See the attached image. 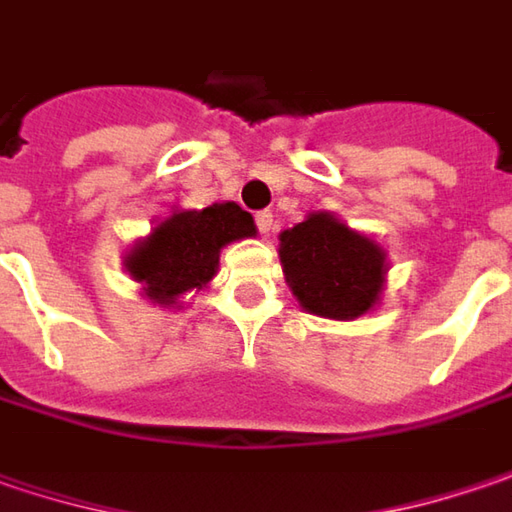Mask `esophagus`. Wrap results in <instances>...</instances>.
<instances>
[{"mask_svg":"<svg viewBox=\"0 0 512 512\" xmlns=\"http://www.w3.org/2000/svg\"><path fill=\"white\" fill-rule=\"evenodd\" d=\"M255 223H257V232L263 234V237H269V232L275 229V220H272V212H257L255 214Z\"/></svg>","mask_w":512,"mask_h":512,"instance_id":"esophagus-1","label":"esophagus"}]
</instances>
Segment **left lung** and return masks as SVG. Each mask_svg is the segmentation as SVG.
Segmentation results:
<instances>
[{"label": "left lung", "mask_w": 512, "mask_h": 512, "mask_svg": "<svg viewBox=\"0 0 512 512\" xmlns=\"http://www.w3.org/2000/svg\"><path fill=\"white\" fill-rule=\"evenodd\" d=\"M278 255L292 295L312 315L355 321L381 300L387 252L335 214L312 212L280 232Z\"/></svg>", "instance_id": "obj_1"}]
</instances>
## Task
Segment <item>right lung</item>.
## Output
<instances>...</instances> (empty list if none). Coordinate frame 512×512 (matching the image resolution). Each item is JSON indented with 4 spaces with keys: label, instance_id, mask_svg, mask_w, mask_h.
Segmentation results:
<instances>
[{
    "label": "right lung",
    "instance_id": "right-lung-1",
    "mask_svg": "<svg viewBox=\"0 0 512 512\" xmlns=\"http://www.w3.org/2000/svg\"><path fill=\"white\" fill-rule=\"evenodd\" d=\"M255 220L237 203H212L200 212H174L125 255V272L143 283L151 303L174 306L180 295L200 292L217 275L220 249L255 237Z\"/></svg>",
    "mask_w": 512,
    "mask_h": 512
}]
</instances>
